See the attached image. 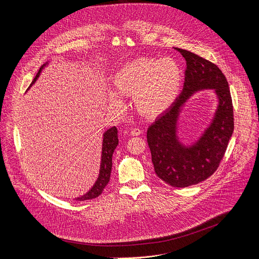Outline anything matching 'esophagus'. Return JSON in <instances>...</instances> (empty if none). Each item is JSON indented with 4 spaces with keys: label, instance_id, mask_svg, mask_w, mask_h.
I'll return each instance as SVG.
<instances>
[{
    "label": "esophagus",
    "instance_id": "34e87169",
    "mask_svg": "<svg viewBox=\"0 0 259 259\" xmlns=\"http://www.w3.org/2000/svg\"><path fill=\"white\" fill-rule=\"evenodd\" d=\"M141 133H142V131L140 129H138V128H135V129L131 130V135H133V136H138Z\"/></svg>",
    "mask_w": 259,
    "mask_h": 259
}]
</instances>
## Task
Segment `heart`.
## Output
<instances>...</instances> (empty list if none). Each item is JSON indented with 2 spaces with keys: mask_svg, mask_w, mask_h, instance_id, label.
<instances>
[{
  "mask_svg": "<svg viewBox=\"0 0 259 259\" xmlns=\"http://www.w3.org/2000/svg\"><path fill=\"white\" fill-rule=\"evenodd\" d=\"M183 81L179 64L172 58H136L122 66L113 77L116 92L132 96L136 112L145 118H156L164 114L176 101ZM114 107L122 105L121 98L109 93Z\"/></svg>",
  "mask_w": 259,
  "mask_h": 259,
  "instance_id": "b5f03b06",
  "label": "heart"
}]
</instances>
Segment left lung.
Here are the masks:
<instances>
[{"label": "left lung", "mask_w": 259, "mask_h": 259, "mask_svg": "<svg viewBox=\"0 0 259 259\" xmlns=\"http://www.w3.org/2000/svg\"><path fill=\"white\" fill-rule=\"evenodd\" d=\"M187 61L182 92L174 104L147 129L156 174L174 188H187L211 176L219 167L234 132V110L226 76L211 61L188 50L175 48ZM214 89L219 106L210 126L190 148L178 141L176 131L181 107L195 92Z\"/></svg>", "instance_id": "8db88e82"}]
</instances>
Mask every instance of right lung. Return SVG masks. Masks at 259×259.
<instances>
[{"label":"right lung","instance_id":"1","mask_svg":"<svg viewBox=\"0 0 259 259\" xmlns=\"http://www.w3.org/2000/svg\"><path fill=\"white\" fill-rule=\"evenodd\" d=\"M45 66L42 65L36 73V76L34 77L32 83L30 85H32L34 83V81L38 79L41 70L43 69V67ZM119 143V139H118V130L116 127H112L110 129H108L107 131L104 132L103 134V141H102V155H101V164H100V172H99V176L95 182V184L93 186V188L84 196L77 198V201H87V200H92L97 198L98 196H100L104 190V188L107 186V183L109 181L110 178V171H112V158H113V154L114 151L116 150V147Z\"/></svg>","mask_w":259,"mask_h":259}]
</instances>
